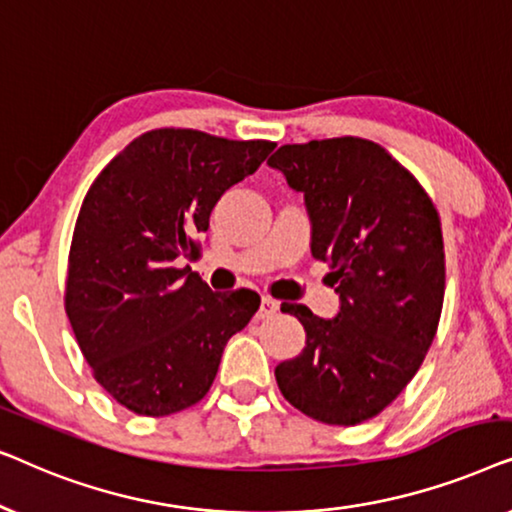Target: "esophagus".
Returning a JSON list of instances; mask_svg holds the SVG:
<instances>
[{"label": "esophagus", "mask_w": 512, "mask_h": 512, "mask_svg": "<svg viewBox=\"0 0 512 512\" xmlns=\"http://www.w3.org/2000/svg\"><path fill=\"white\" fill-rule=\"evenodd\" d=\"M277 310H279V303H277V300H275V298H270V296H263V300H261V307H258V314H256V317H258V319L275 317Z\"/></svg>", "instance_id": "1"}]
</instances>
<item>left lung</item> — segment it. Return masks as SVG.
Instances as JSON below:
<instances>
[{"instance_id":"obj_1","label":"left lung","mask_w":512,"mask_h":512,"mask_svg":"<svg viewBox=\"0 0 512 512\" xmlns=\"http://www.w3.org/2000/svg\"><path fill=\"white\" fill-rule=\"evenodd\" d=\"M305 195L312 256L331 268L340 312L296 314L307 342L279 363V391L324 424L354 426L380 415L422 366L445 296L438 209L415 174L361 137L284 144L268 160Z\"/></svg>"}]
</instances>
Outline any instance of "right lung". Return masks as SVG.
<instances>
[{
	"instance_id": "1",
	"label": "right lung",
	"mask_w": 512,
	"mask_h": 512,
	"mask_svg": "<svg viewBox=\"0 0 512 512\" xmlns=\"http://www.w3.org/2000/svg\"><path fill=\"white\" fill-rule=\"evenodd\" d=\"M272 149L265 139L158 128L90 184L69 247L65 310L93 377L135 415L202 401L226 342L261 305L249 289L214 293L179 263L200 256L216 202Z\"/></svg>"
}]
</instances>
